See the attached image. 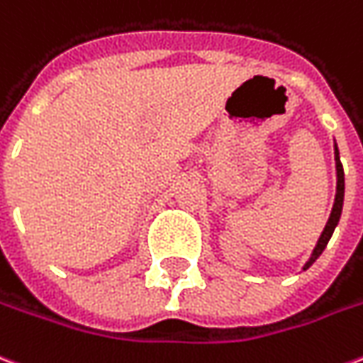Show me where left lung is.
<instances>
[{
	"mask_svg": "<svg viewBox=\"0 0 363 363\" xmlns=\"http://www.w3.org/2000/svg\"><path fill=\"white\" fill-rule=\"evenodd\" d=\"M333 150H335V169H337V194L335 201H333V209H331V215H329L328 223H325V228H323L322 236L318 238V243L312 249V255L308 261L304 262L303 270H308V268L316 262V259L323 253V249L328 245V242L333 236L337 225H339V218H341L342 213V201H345V171H342L341 157H339V148H337V143L333 145Z\"/></svg>",
	"mask_w": 363,
	"mask_h": 363,
	"instance_id": "1",
	"label": "left lung"
}]
</instances>
